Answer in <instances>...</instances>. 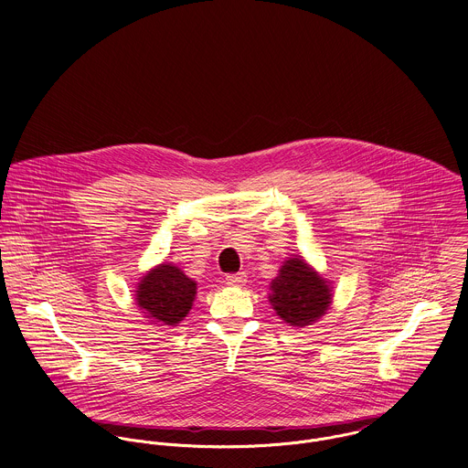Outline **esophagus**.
Instances as JSON below:
<instances>
[{
  "label": "esophagus",
  "mask_w": 468,
  "mask_h": 468,
  "mask_svg": "<svg viewBox=\"0 0 468 468\" xmlns=\"http://www.w3.org/2000/svg\"><path fill=\"white\" fill-rule=\"evenodd\" d=\"M225 281H227V284H230V286H239V284H243V282L247 281V273H245V271L229 273V275L225 277Z\"/></svg>",
  "instance_id": "esophagus-1"
}]
</instances>
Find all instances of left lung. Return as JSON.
Returning <instances> with one entry per match:
<instances>
[{"instance_id": "8db88e82", "label": "left lung", "mask_w": 468, "mask_h": 468, "mask_svg": "<svg viewBox=\"0 0 468 468\" xmlns=\"http://www.w3.org/2000/svg\"><path fill=\"white\" fill-rule=\"evenodd\" d=\"M270 301L277 315L290 326L317 321L330 306L332 293L326 281L301 258L288 260L271 281Z\"/></svg>"}]
</instances>
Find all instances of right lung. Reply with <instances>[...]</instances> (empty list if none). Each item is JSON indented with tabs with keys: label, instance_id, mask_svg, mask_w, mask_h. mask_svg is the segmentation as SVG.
Listing matches in <instances>:
<instances>
[{
	"label": "right lung",
	"instance_id": "right-lung-1",
	"mask_svg": "<svg viewBox=\"0 0 468 468\" xmlns=\"http://www.w3.org/2000/svg\"><path fill=\"white\" fill-rule=\"evenodd\" d=\"M197 282L180 268L160 265L151 270L138 284L136 303L147 317L167 326L178 324L193 306Z\"/></svg>",
	"mask_w": 468,
	"mask_h": 468
}]
</instances>
